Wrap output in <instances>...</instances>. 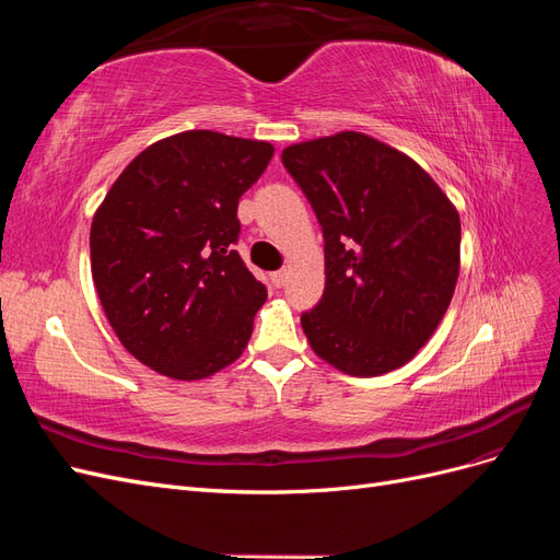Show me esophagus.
Segmentation results:
<instances>
[{
  "instance_id": "1",
  "label": "esophagus",
  "mask_w": 560,
  "mask_h": 560,
  "mask_svg": "<svg viewBox=\"0 0 560 560\" xmlns=\"http://www.w3.org/2000/svg\"><path fill=\"white\" fill-rule=\"evenodd\" d=\"M270 282L276 287H282L287 282V270H276V273H270Z\"/></svg>"
}]
</instances>
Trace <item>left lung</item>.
Instances as JSON below:
<instances>
[{"mask_svg":"<svg viewBox=\"0 0 560 560\" xmlns=\"http://www.w3.org/2000/svg\"><path fill=\"white\" fill-rule=\"evenodd\" d=\"M325 235V294L301 315L348 376L399 369L430 341L460 273V217L401 151L346 130L282 151Z\"/></svg>","mask_w":560,"mask_h":560,"instance_id":"left-lung-1","label":"left lung"}]
</instances>
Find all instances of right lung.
Here are the masks:
<instances>
[{
	"label": "right lung",
	"instance_id": "1",
	"mask_svg": "<svg viewBox=\"0 0 560 560\" xmlns=\"http://www.w3.org/2000/svg\"><path fill=\"white\" fill-rule=\"evenodd\" d=\"M273 144L186 130L147 147L91 224V270L118 341L149 369L200 381L247 348L266 287L233 249L238 200Z\"/></svg>",
	"mask_w": 560,
	"mask_h": 560
}]
</instances>
